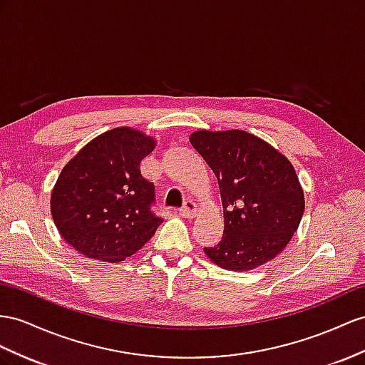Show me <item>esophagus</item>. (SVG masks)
Returning a JSON list of instances; mask_svg holds the SVG:
<instances>
[{"label": "esophagus", "mask_w": 365, "mask_h": 365, "mask_svg": "<svg viewBox=\"0 0 365 365\" xmlns=\"http://www.w3.org/2000/svg\"><path fill=\"white\" fill-rule=\"evenodd\" d=\"M179 212L185 219H192L195 217V214H197V207H195V203L192 200H186L183 207L179 210Z\"/></svg>", "instance_id": "34e87169"}]
</instances>
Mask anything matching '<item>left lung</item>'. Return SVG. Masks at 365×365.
<instances>
[{"instance_id": "1", "label": "left lung", "mask_w": 365, "mask_h": 365, "mask_svg": "<svg viewBox=\"0 0 365 365\" xmlns=\"http://www.w3.org/2000/svg\"><path fill=\"white\" fill-rule=\"evenodd\" d=\"M190 142L217 177L225 220L222 240L205 247V253L231 272L274 259L293 237L305 208L293 165L240 129L197 130Z\"/></svg>"}]
</instances>
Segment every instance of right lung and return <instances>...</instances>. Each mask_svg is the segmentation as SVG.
<instances>
[{"label":"right lung","mask_w":365,"mask_h":365,"mask_svg":"<svg viewBox=\"0 0 365 365\" xmlns=\"http://www.w3.org/2000/svg\"><path fill=\"white\" fill-rule=\"evenodd\" d=\"M154 138L115 128L93 138L63 168L51 197L60 235L83 256L120 262L163 222L153 207L155 186L140 173Z\"/></svg>","instance_id":"1"}]
</instances>
